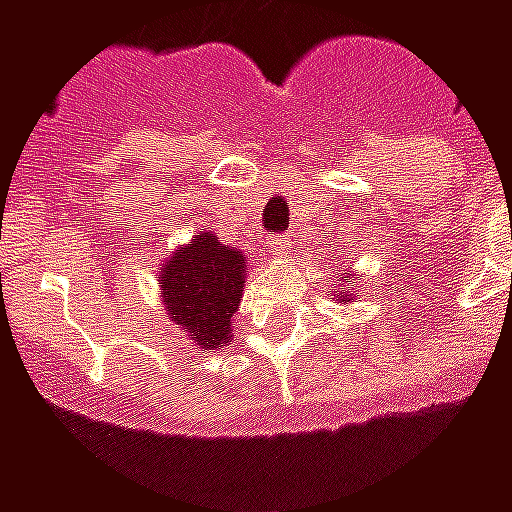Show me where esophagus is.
I'll list each match as a JSON object with an SVG mask.
<instances>
[{"instance_id": "1", "label": "esophagus", "mask_w": 512, "mask_h": 512, "mask_svg": "<svg viewBox=\"0 0 512 512\" xmlns=\"http://www.w3.org/2000/svg\"><path fill=\"white\" fill-rule=\"evenodd\" d=\"M266 246H268V252H271V255H285V252L290 249V238L285 233L268 235Z\"/></svg>"}]
</instances>
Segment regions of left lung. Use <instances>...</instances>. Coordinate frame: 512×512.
<instances>
[{"label":"left lung","mask_w":512,"mask_h":512,"mask_svg":"<svg viewBox=\"0 0 512 512\" xmlns=\"http://www.w3.org/2000/svg\"><path fill=\"white\" fill-rule=\"evenodd\" d=\"M340 301H351V299H348V296H343V293H340Z\"/></svg>","instance_id":"left-lung-1"}]
</instances>
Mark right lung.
Wrapping results in <instances>:
<instances>
[{"label": "right lung", "instance_id": "1", "mask_svg": "<svg viewBox=\"0 0 512 512\" xmlns=\"http://www.w3.org/2000/svg\"><path fill=\"white\" fill-rule=\"evenodd\" d=\"M167 315L189 340L216 351L233 337V312L244 296V255L200 233L180 246L158 274Z\"/></svg>", "mask_w": 512, "mask_h": 512}]
</instances>
